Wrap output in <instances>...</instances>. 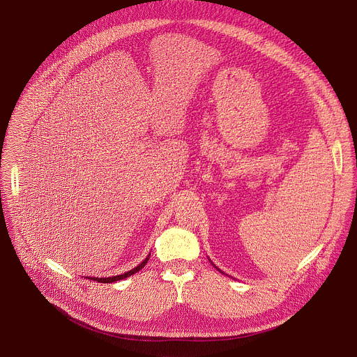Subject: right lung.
Wrapping results in <instances>:
<instances>
[{"label":"right lung","mask_w":357,"mask_h":357,"mask_svg":"<svg viewBox=\"0 0 357 357\" xmlns=\"http://www.w3.org/2000/svg\"><path fill=\"white\" fill-rule=\"evenodd\" d=\"M149 260V254L146 256V259L141 263V264H138L135 268H132V270H130V271H127L126 274H121V275H114V277H107V278H94V277H89V280H93V281H97V282H105V284H110V282H114V281H120V280H124V278H127V277H130V275H132V274H135V273H138L145 264H146V261ZM87 278V277H86Z\"/></svg>","instance_id":"1"}]
</instances>
